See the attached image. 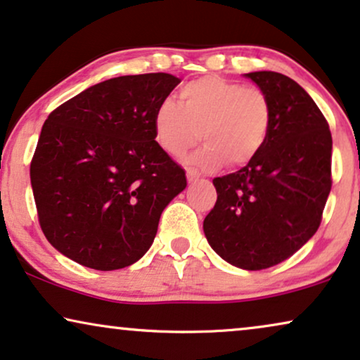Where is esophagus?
Masks as SVG:
<instances>
[{
  "label": "esophagus",
  "instance_id": "34e87169",
  "mask_svg": "<svg viewBox=\"0 0 360 360\" xmlns=\"http://www.w3.org/2000/svg\"><path fill=\"white\" fill-rule=\"evenodd\" d=\"M186 176H188L189 183H195V181H198L199 177H201V174H199V171L194 169V167H188V169H186Z\"/></svg>",
  "mask_w": 360,
  "mask_h": 360
}]
</instances>
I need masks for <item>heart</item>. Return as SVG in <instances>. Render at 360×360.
I'll use <instances>...</instances> for the list:
<instances>
[{"mask_svg":"<svg viewBox=\"0 0 360 360\" xmlns=\"http://www.w3.org/2000/svg\"><path fill=\"white\" fill-rule=\"evenodd\" d=\"M272 126L271 99L261 88L243 86L221 76L186 83L179 104L165 99L154 109L156 143L171 156H181L199 138L206 139L189 162L214 169L227 161L244 166L266 146Z\"/></svg>","mask_w":360,"mask_h":360,"instance_id":"obj_1","label":"heart"}]
</instances>
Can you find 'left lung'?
<instances>
[{
  "label": "left lung",
  "instance_id": "obj_1",
  "mask_svg": "<svg viewBox=\"0 0 360 360\" xmlns=\"http://www.w3.org/2000/svg\"><path fill=\"white\" fill-rule=\"evenodd\" d=\"M245 76L271 99V133L256 159L214 177L217 201L202 227L224 261L261 271L292 256L319 229L332 188V136L294 79L274 71Z\"/></svg>",
  "mask_w": 360,
  "mask_h": 360
}]
</instances>
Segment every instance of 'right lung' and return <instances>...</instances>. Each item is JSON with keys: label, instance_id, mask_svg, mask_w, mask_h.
I'll return each mask as SVG.
<instances>
[{"label": "right lung", "instance_id": "right-lung-1", "mask_svg": "<svg viewBox=\"0 0 360 360\" xmlns=\"http://www.w3.org/2000/svg\"><path fill=\"white\" fill-rule=\"evenodd\" d=\"M181 83L167 72L120 76L58 106L31 159L38 221L54 249L115 271L146 254L186 172L156 143L154 109Z\"/></svg>", "mask_w": 360, "mask_h": 360}]
</instances>
